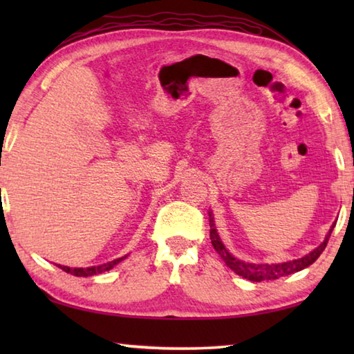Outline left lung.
<instances>
[{"label":"left lung","mask_w":354,"mask_h":354,"mask_svg":"<svg viewBox=\"0 0 354 354\" xmlns=\"http://www.w3.org/2000/svg\"><path fill=\"white\" fill-rule=\"evenodd\" d=\"M209 226H211V231H209V236H211V242L212 247L215 248V251L220 254L221 259L225 261V263L227 267L231 268L232 272L237 273L239 277H242L245 279L254 281V283H261V281H272V279H278L287 277V274L297 273L303 268L309 267L310 263H314L319 256L322 254V251L325 250L328 239L331 236V232L335 226V221L331 226V230L328 231V234L325 237L319 247L314 248L310 253H308L306 256L299 257V259H293V261H287V262H278V263H251V262H245L237 259V257L232 256L230 251L226 250V247L221 242V239L217 232V227H215V221H214V215L212 212H209Z\"/></svg>","instance_id":"left-lung-1"}]
</instances>
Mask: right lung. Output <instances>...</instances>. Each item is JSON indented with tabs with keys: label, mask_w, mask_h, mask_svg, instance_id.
I'll use <instances>...</instances> for the list:
<instances>
[{
	"label": "right lung",
	"mask_w": 354,
	"mask_h": 354,
	"mask_svg": "<svg viewBox=\"0 0 354 354\" xmlns=\"http://www.w3.org/2000/svg\"><path fill=\"white\" fill-rule=\"evenodd\" d=\"M123 259H127V256L123 257H118V259H113L111 262H106V263H101V266H93V267H87V268H70V267H65V266H57L59 268H62L64 272H67L70 274H75V277H93V274H100L103 272L111 270L117 266L118 262H122Z\"/></svg>",
	"instance_id": "obj_1"
}]
</instances>
